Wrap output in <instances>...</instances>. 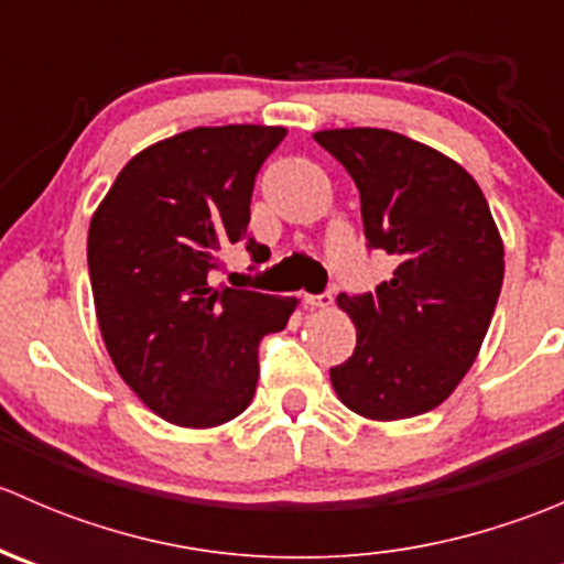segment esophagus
Segmentation results:
<instances>
[{"instance_id":"esophagus-1","label":"esophagus","mask_w":564,"mask_h":564,"mask_svg":"<svg viewBox=\"0 0 564 564\" xmlns=\"http://www.w3.org/2000/svg\"><path fill=\"white\" fill-rule=\"evenodd\" d=\"M303 303L311 305V308L324 311V308H329V305H333V294H329V292H324V294H303Z\"/></svg>"}]
</instances>
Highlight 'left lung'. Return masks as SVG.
Listing matches in <instances>:
<instances>
[{
  "mask_svg": "<svg viewBox=\"0 0 564 564\" xmlns=\"http://www.w3.org/2000/svg\"><path fill=\"white\" fill-rule=\"evenodd\" d=\"M314 139L360 191L368 248L398 259L373 294H338L357 346L329 382L368 420L431 412L475 362L502 289L505 246L486 196L456 161L392 130Z\"/></svg>",
  "mask_w": 564,
  "mask_h": 564,
  "instance_id": "left-lung-1",
  "label": "left lung"
}]
</instances>
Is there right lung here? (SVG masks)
Here are the masks:
<instances>
[{
  "mask_svg": "<svg viewBox=\"0 0 564 564\" xmlns=\"http://www.w3.org/2000/svg\"><path fill=\"white\" fill-rule=\"evenodd\" d=\"M286 135L270 124L193 128L130 158L89 224L95 314L113 368L169 423L215 429L248 409L259 344L286 327L294 297L213 289L220 250L248 235L261 163Z\"/></svg>",
  "mask_w": 564,
  "mask_h": 564,
  "instance_id": "1",
  "label": "right lung"
}]
</instances>
